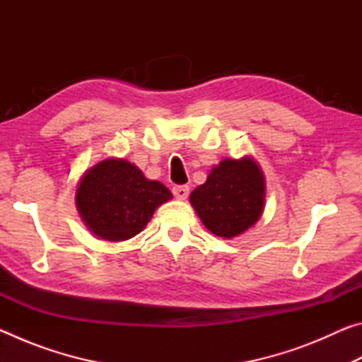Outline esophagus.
I'll return each mask as SVG.
<instances>
[{
	"label": "esophagus",
	"instance_id": "34e87169",
	"mask_svg": "<svg viewBox=\"0 0 362 362\" xmlns=\"http://www.w3.org/2000/svg\"><path fill=\"white\" fill-rule=\"evenodd\" d=\"M173 193L177 199H187L188 198V193H189V188L187 185H177L173 188Z\"/></svg>",
	"mask_w": 362,
	"mask_h": 362
}]
</instances>
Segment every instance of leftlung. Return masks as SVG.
I'll use <instances>...</instances> for the list:
<instances>
[{
  "mask_svg": "<svg viewBox=\"0 0 362 362\" xmlns=\"http://www.w3.org/2000/svg\"><path fill=\"white\" fill-rule=\"evenodd\" d=\"M265 194V175L252 156L225 158L212 168L203 185L193 189L189 204L207 230L231 240L259 222Z\"/></svg>",
  "mask_w": 362,
  "mask_h": 362,
  "instance_id": "left-lung-1",
  "label": "left lung"
}]
</instances>
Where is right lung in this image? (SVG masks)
<instances>
[{
  "label": "right lung",
  "instance_id": "add662e5",
  "mask_svg": "<svg viewBox=\"0 0 362 362\" xmlns=\"http://www.w3.org/2000/svg\"><path fill=\"white\" fill-rule=\"evenodd\" d=\"M169 199V188L148 180L136 164L122 158H107L86 170L75 194L84 225L97 238L112 243L139 235Z\"/></svg>",
  "mask_w": 362,
  "mask_h": 362
}]
</instances>
